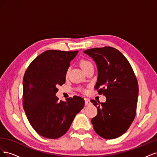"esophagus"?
<instances>
[{
  "instance_id": "34e87169",
  "label": "esophagus",
  "mask_w": 157,
  "mask_h": 157,
  "mask_svg": "<svg viewBox=\"0 0 157 157\" xmlns=\"http://www.w3.org/2000/svg\"><path fill=\"white\" fill-rule=\"evenodd\" d=\"M84 101H85V105H89L91 104L90 99H88V98H84Z\"/></svg>"
}]
</instances>
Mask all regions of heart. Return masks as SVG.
I'll list each match as a JSON object with an SVG mask.
<instances>
[{"mask_svg":"<svg viewBox=\"0 0 157 157\" xmlns=\"http://www.w3.org/2000/svg\"><path fill=\"white\" fill-rule=\"evenodd\" d=\"M79 64H80V67H81L82 69V70L84 71L85 70H86L90 66H91V65H92V63L90 62V61H89L88 60H87V59H82L80 61V62H79ZM68 70L67 71V72H66V74H65V75L67 76V74H68Z\"/></svg>","mask_w":157,"mask_h":157,"instance_id":"b5f03b06","label":"heart"}]
</instances>
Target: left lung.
Masks as SVG:
<instances>
[{"label":"left lung","mask_w":157,"mask_h":157,"mask_svg":"<svg viewBox=\"0 0 157 157\" xmlns=\"http://www.w3.org/2000/svg\"><path fill=\"white\" fill-rule=\"evenodd\" d=\"M84 52L97 65L98 77L94 88L106 97L105 103L91 100L98 109L91 121L94 129L103 138H117L127 131L136 117L139 88L134 70L124 56L113 47Z\"/></svg>","instance_id":"obj_1"}]
</instances>
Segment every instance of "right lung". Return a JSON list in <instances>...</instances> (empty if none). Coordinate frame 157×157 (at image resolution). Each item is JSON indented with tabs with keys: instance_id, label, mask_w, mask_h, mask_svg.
Instances as JSON below:
<instances>
[{
	"instance_id": "obj_1",
	"label": "right lung",
	"mask_w": 157,
	"mask_h": 157,
	"mask_svg": "<svg viewBox=\"0 0 157 157\" xmlns=\"http://www.w3.org/2000/svg\"><path fill=\"white\" fill-rule=\"evenodd\" d=\"M78 52L45 51L25 71L23 80V109L33 129L42 137L57 139L64 135L84 105V99L80 96L69 98L65 102L59 101L56 96L58 85L65 82L71 60Z\"/></svg>"
}]
</instances>
